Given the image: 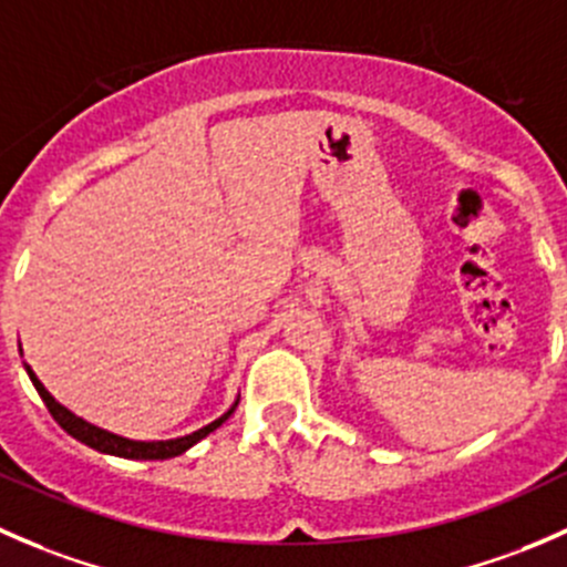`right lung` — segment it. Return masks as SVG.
<instances>
[{"mask_svg":"<svg viewBox=\"0 0 567 567\" xmlns=\"http://www.w3.org/2000/svg\"><path fill=\"white\" fill-rule=\"evenodd\" d=\"M27 373L29 379H32L34 390L40 393V399H43V404L49 406L51 417L56 420V423L62 425V429L68 431L73 440L84 442V445H90L92 451L97 453H109V456H120V458H136V461H163V458H174L179 456V453H185L188 447H194L198 440H204L207 434H213L218 425H224L226 420H229V414L235 412V406H231L229 412L220 414L218 420H213L209 425H204V429L194 431V434L188 436H177V440H161V442H136V440H127V436H120V434H111L106 429H97V425L86 423V420L75 417L73 412L65 410V406L60 404V401L54 399V395L49 393V390L43 388V382H40L38 377H34V371L27 365Z\"/></svg>","mask_w":567,"mask_h":567,"instance_id":"right-lung-1","label":"right lung"}]
</instances>
